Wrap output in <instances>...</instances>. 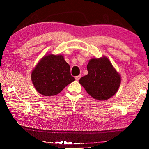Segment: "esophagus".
Segmentation results:
<instances>
[{
  "instance_id": "obj_1",
  "label": "esophagus",
  "mask_w": 149,
  "mask_h": 149,
  "mask_svg": "<svg viewBox=\"0 0 149 149\" xmlns=\"http://www.w3.org/2000/svg\"><path fill=\"white\" fill-rule=\"evenodd\" d=\"M81 75H77V76L75 77V79H76L77 81L79 80V79L81 78Z\"/></svg>"
}]
</instances>
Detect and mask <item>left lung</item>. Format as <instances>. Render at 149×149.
<instances>
[{"mask_svg": "<svg viewBox=\"0 0 149 149\" xmlns=\"http://www.w3.org/2000/svg\"><path fill=\"white\" fill-rule=\"evenodd\" d=\"M87 69L88 74L82 77L79 81L91 97L104 100L116 93L121 78L108 59L106 57L91 59Z\"/></svg>", "mask_w": 149, "mask_h": 149, "instance_id": "8db88e82", "label": "left lung"}]
</instances>
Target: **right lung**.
<instances>
[{"mask_svg":"<svg viewBox=\"0 0 149 149\" xmlns=\"http://www.w3.org/2000/svg\"><path fill=\"white\" fill-rule=\"evenodd\" d=\"M36 90L44 96L58 94L66 86L75 81L70 68L61 55L49 54L40 60L31 74Z\"/></svg>","mask_w":149,"mask_h":149,"instance_id":"right-lung-1","label":"right lung"}]
</instances>
